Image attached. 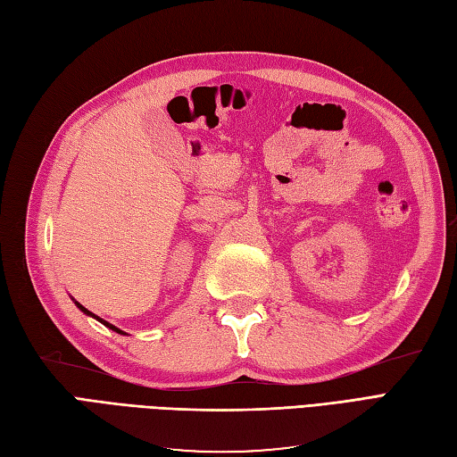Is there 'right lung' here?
<instances>
[{"label": "right lung", "mask_w": 457, "mask_h": 457, "mask_svg": "<svg viewBox=\"0 0 457 457\" xmlns=\"http://www.w3.org/2000/svg\"><path fill=\"white\" fill-rule=\"evenodd\" d=\"M73 303H76L78 307H79V312H83L85 315H89V317H93V320H97V321H101L104 327H109L111 328V331H114V333H119V335H126L124 331H120V328L119 327H114L112 323H109V321H104V320H101V317H97V315H95V313H91L89 310H87V307H83L79 302H76V300H73Z\"/></svg>", "instance_id": "obj_1"}]
</instances>
